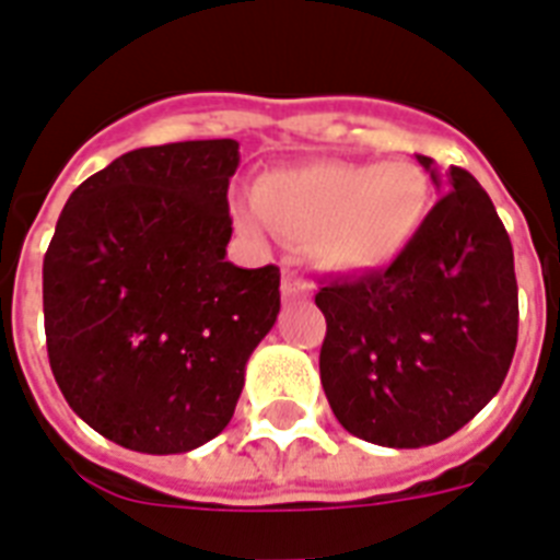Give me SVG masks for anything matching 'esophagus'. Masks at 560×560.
<instances>
[{"instance_id": "1", "label": "esophagus", "mask_w": 560, "mask_h": 560, "mask_svg": "<svg viewBox=\"0 0 560 560\" xmlns=\"http://www.w3.org/2000/svg\"><path fill=\"white\" fill-rule=\"evenodd\" d=\"M307 293H311V284H307L302 276L288 272V276L281 279V299H284V302H299V299H307Z\"/></svg>"}]
</instances>
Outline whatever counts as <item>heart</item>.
<instances>
[{
  "instance_id": "1",
  "label": "heart",
  "mask_w": 560,
  "mask_h": 560,
  "mask_svg": "<svg viewBox=\"0 0 560 560\" xmlns=\"http://www.w3.org/2000/svg\"><path fill=\"white\" fill-rule=\"evenodd\" d=\"M429 203V180L411 163L311 161L265 172L256 201L233 203V221L253 241L276 230L302 244L327 272L371 276L406 256Z\"/></svg>"
}]
</instances>
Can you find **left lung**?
<instances>
[{
	"label": "left lung",
	"mask_w": 560,
	"mask_h": 560,
	"mask_svg": "<svg viewBox=\"0 0 560 560\" xmlns=\"http://www.w3.org/2000/svg\"><path fill=\"white\" fill-rule=\"evenodd\" d=\"M443 195L383 272L316 293L325 397L345 431L422 448L460 431L501 390L517 345L512 241L483 186L417 154Z\"/></svg>",
	"instance_id": "8db88e82"
}]
</instances>
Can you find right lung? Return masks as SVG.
<instances>
[{"instance_id": "obj_1", "label": "right lung", "mask_w": 560, "mask_h": 560, "mask_svg": "<svg viewBox=\"0 0 560 560\" xmlns=\"http://www.w3.org/2000/svg\"><path fill=\"white\" fill-rule=\"evenodd\" d=\"M235 140L120 154L77 186L43 261L62 397L112 443L184 454L233 420L249 353L279 316V267L226 261Z\"/></svg>"}]
</instances>
